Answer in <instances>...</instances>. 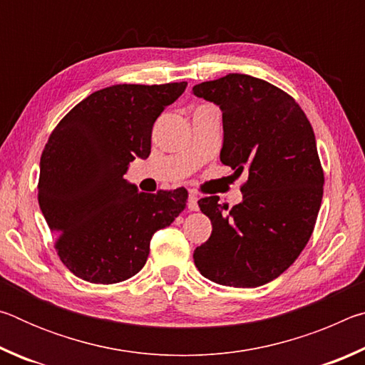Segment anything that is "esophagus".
Masks as SVG:
<instances>
[{
  "mask_svg": "<svg viewBox=\"0 0 365 365\" xmlns=\"http://www.w3.org/2000/svg\"><path fill=\"white\" fill-rule=\"evenodd\" d=\"M188 209H190V211H197V209H200V206H197V195L195 193V191H190Z\"/></svg>",
  "mask_w": 365,
  "mask_h": 365,
  "instance_id": "1",
  "label": "esophagus"
}]
</instances>
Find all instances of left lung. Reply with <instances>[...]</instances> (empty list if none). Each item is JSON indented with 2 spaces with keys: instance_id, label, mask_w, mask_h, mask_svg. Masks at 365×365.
Wrapping results in <instances>:
<instances>
[{
  "instance_id": "obj_1",
  "label": "left lung",
  "mask_w": 365,
  "mask_h": 365,
  "mask_svg": "<svg viewBox=\"0 0 365 365\" xmlns=\"http://www.w3.org/2000/svg\"><path fill=\"white\" fill-rule=\"evenodd\" d=\"M193 95L222 110V164L248 174L232 209L217 196L197 201L212 233L195 265L219 285H265L298 259L316 225L324 170L312 125L288 93L246 73L195 85Z\"/></svg>"
}]
</instances>
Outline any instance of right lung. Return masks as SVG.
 <instances>
[{
    "instance_id": "add662e5",
    "label": "right lung",
    "mask_w": 365,
    "mask_h": 365,
    "mask_svg": "<svg viewBox=\"0 0 365 365\" xmlns=\"http://www.w3.org/2000/svg\"><path fill=\"white\" fill-rule=\"evenodd\" d=\"M187 82L98 90L61 120L40 159L38 205L73 275L110 285L143 269L153 235L187 206L188 191L141 193L123 175L151 153V132Z\"/></svg>"
}]
</instances>
